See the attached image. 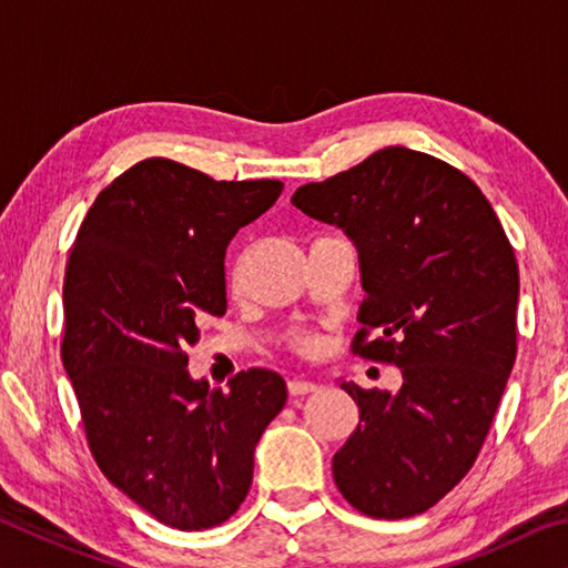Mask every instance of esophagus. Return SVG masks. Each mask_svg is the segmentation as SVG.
<instances>
[{"mask_svg": "<svg viewBox=\"0 0 568 568\" xmlns=\"http://www.w3.org/2000/svg\"><path fill=\"white\" fill-rule=\"evenodd\" d=\"M313 390H318V383L303 381V378L287 381V393H291V396H307V393H313Z\"/></svg>", "mask_w": 568, "mask_h": 568, "instance_id": "1", "label": "esophagus"}]
</instances>
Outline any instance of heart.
I'll return each instance as SVG.
<instances>
[{
    "mask_svg": "<svg viewBox=\"0 0 568 568\" xmlns=\"http://www.w3.org/2000/svg\"><path fill=\"white\" fill-rule=\"evenodd\" d=\"M311 335H305V333H295L293 335V345L295 348H301V351H305V348H311Z\"/></svg>",
    "mask_w": 568,
    "mask_h": 568,
    "instance_id": "obj_1",
    "label": "heart"
}]
</instances>
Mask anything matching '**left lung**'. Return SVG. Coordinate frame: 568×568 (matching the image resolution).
I'll return each instance as SVG.
<instances>
[{
	"label": "left lung",
	"mask_w": 568,
	"mask_h": 568,
	"mask_svg": "<svg viewBox=\"0 0 568 568\" xmlns=\"http://www.w3.org/2000/svg\"><path fill=\"white\" fill-rule=\"evenodd\" d=\"M291 203L358 247L351 351L403 376L396 396L341 386L361 420L333 456L335 486L373 518L428 511L476 464L516 361L518 265L501 220L464 172L398 145Z\"/></svg>",
	"instance_id": "1"
}]
</instances>
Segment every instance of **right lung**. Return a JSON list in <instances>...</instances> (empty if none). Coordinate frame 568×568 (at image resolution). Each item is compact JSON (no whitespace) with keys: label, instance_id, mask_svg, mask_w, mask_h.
Segmentation results:
<instances>
[{"label":"right lung","instance_id":"add662e5","mask_svg":"<svg viewBox=\"0 0 568 568\" xmlns=\"http://www.w3.org/2000/svg\"><path fill=\"white\" fill-rule=\"evenodd\" d=\"M281 192V180L217 182L142 160L94 197L67 261L60 353L88 446L122 494L180 531L237 511L255 444L285 406L277 373L210 388L185 353L203 315H225L227 243Z\"/></svg>","mask_w":568,"mask_h":568}]
</instances>
